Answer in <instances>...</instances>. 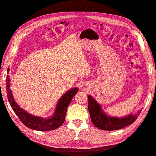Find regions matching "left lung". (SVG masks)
I'll return each instance as SVG.
<instances>
[{"instance_id": "left-lung-1", "label": "left lung", "mask_w": 156, "mask_h": 156, "mask_svg": "<svg viewBox=\"0 0 156 156\" xmlns=\"http://www.w3.org/2000/svg\"><path fill=\"white\" fill-rule=\"evenodd\" d=\"M88 109L93 124L103 130H118L132 124L141 112L139 110L137 114H130L122 118L108 116L103 112L101 106L90 95H88Z\"/></svg>"}]
</instances>
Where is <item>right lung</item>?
<instances>
[{"label": "right lung", "instance_id": "obj_1", "mask_svg": "<svg viewBox=\"0 0 156 156\" xmlns=\"http://www.w3.org/2000/svg\"><path fill=\"white\" fill-rule=\"evenodd\" d=\"M7 72H9V68ZM6 84H7L6 89H7L8 101L17 117L19 118L21 122L29 129L39 131L55 130L62 126L65 121L67 109L73 97L78 91V88H74L67 91L58 101L53 116L49 118H43L28 114L17 104L10 89V79L9 76L6 78Z\"/></svg>", "mask_w": 156, "mask_h": 156}]
</instances>
